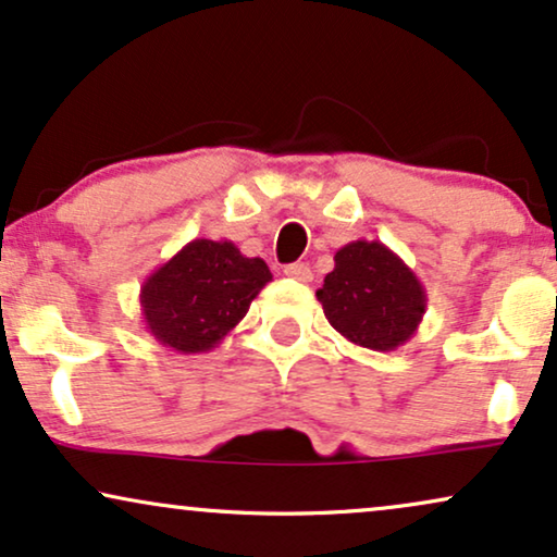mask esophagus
I'll use <instances>...</instances> for the list:
<instances>
[{
	"label": "esophagus",
	"mask_w": 557,
	"mask_h": 557,
	"mask_svg": "<svg viewBox=\"0 0 557 557\" xmlns=\"http://www.w3.org/2000/svg\"><path fill=\"white\" fill-rule=\"evenodd\" d=\"M285 274H287V277L298 280V283H311V277H313L311 267H308L306 262H293V264H287V267H285Z\"/></svg>",
	"instance_id": "34e87169"
}]
</instances>
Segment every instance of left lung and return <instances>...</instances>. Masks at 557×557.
I'll return each instance as SVG.
<instances>
[{"instance_id":"obj_1","label":"left lung","mask_w":557,"mask_h":557,"mask_svg":"<svg viewBox=\"0 0 557 557\" xmlns=\"http://www.w3.org/2000/svg\"><path fill=\"white\" fill-rule=\"evenodd\" d=\"M323 313L344 339L393 351L417 334L426 313L424 285L396 251L380 242H351L315 290Z\"/></svg>"}]
</instances>
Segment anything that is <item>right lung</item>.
Listing matches in <instances>:
<instances>
[{
    "label": "right lung",
    "instance_id": "obj_1",
    "mask_svg": "<svg viewBox=\"0 0 557 557\" xmlns=\"http://www.w3.org/2000/svg\"><path fill=\"white\" fill-rule=\"evenodd\" d=\"M259 257L231 242L195 238L140 285V315L149 334L180 355H200L226 339L270 283Z\"/></svg>",
    "mask_w": 557,
    "mask_h": 557
}]
</instances>
